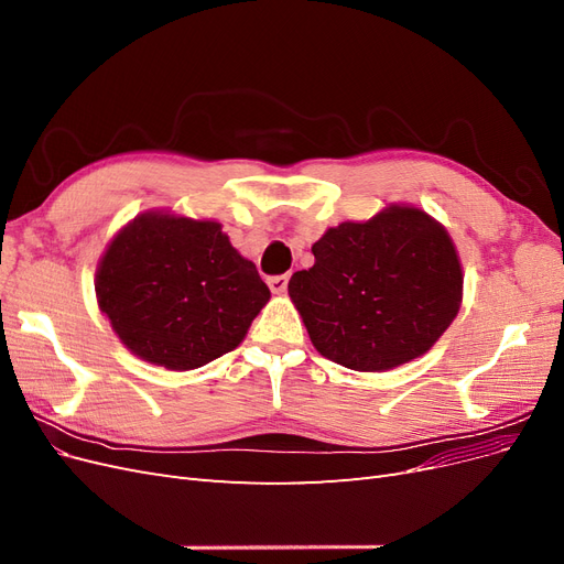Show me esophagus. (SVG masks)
<instances>
[{
	"mask_svg": "<svg viewBox=\"0 0 564 564\" xmlns=\"http://www.w3.org/2000/svg\"><path fill=\"white\" fill-rule=\"evenodd\" d=\"M286 284H289V275H275V278L268 280V286H270L272 294H284Z\"/></svg>",
	"mask_w": 564,
	"mask_h": 564,
	"instance_id": "esophagus-1",
	"label": "esophagus"
}]
</instances>
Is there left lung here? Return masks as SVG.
Instances as JSON below:
<instances>
[{"label":"left lung","mask_w":564,"mask_h":564,"mask_svg":"<svg viewBox=\"0 0 564 564\" xmlns=\"http://www.w3.org/2000/svg\"><path fill=\"white\" fill-rule=\"evenodd\" d=\"M315 265L289 296L319 355L355 371H388L429 352L454 322L464 272L449 232L416 207L390 204L313 245Z\"/></svg>","instance_id":"left-lung-1"}]
</instances>
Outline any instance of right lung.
<instances>
[{"instance_id": "1", "label": "right lung", "mask_w": 564, "mask_h": 564, "mask_svg": "<svg viewBox=\"0 0 564 564\" xmlns=\"http://www.w3.org/2000/svg\"><path fill=\"white\" fill-rule=\"evenodd\" d=\"M96 299L133 355L187 371L240 346L270 289L216 220L145 212L108 245Z\"/></svg>"}]
</instances>
